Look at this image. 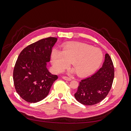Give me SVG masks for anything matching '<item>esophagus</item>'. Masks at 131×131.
I'll return each mask as SVG.
<instances>
[{"label": "esophagus", "instance_id": "esophagus-1", "mask_svg": "<svg viewBox=\"0 0 131 131\" xmlns=\"http://www.w3.org/2000/svg\"><path fill=\"white\" fill-rule=\"evenodd\" d=\"M62 78L64 79V80H67V81H70L72 80V79H71V78H68V77H63Z\"/></svg>", "mask_w": 131, "mask_h": 131}]
</instances>
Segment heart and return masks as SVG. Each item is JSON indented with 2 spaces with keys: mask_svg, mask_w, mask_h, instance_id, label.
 I'll return each instance as SVG.
<instances>
[{
  "mask_svg": "<svg viewBox=\"0 0 131 131\" xmlns=\"http://www.w3.org/2000/svg\"><path fill=\"white\" fill-rule=\"evenodd\" d=\"M51 57L53 68L57 72H62L72 62L77 73L81 76L94 72L103 60V54L100 49L83 43L67 45L62 52L53 49Z\"/></svg>",
  "mask_w": 131,
  "mask_h": 131,
  "instance_id": "obj_1",
  "label": "heart"
}]
</instances>
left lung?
<instances>
[{
	"mask_svg": "<svg viewBox=\"0 0 131 131\" xmlns=\"http://www.w3.org/2000/svg\"><path fill=\"white\" fill-rule=\"evenodd\" d=\"M114 78V65L109 54L106 53L102 68L79 83L75 99L80 103L92 105L106 97L112 88Z\"/></svg>",
	"mask_w": 131,
	"mask_h": 131,
	"instance_id": "8db88e82",
	"label": "left lung"
}]
</instances>
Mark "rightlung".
Listing matches in <instances>:
<instances>
[{
    "instance_id": "obj_1",
    "label": "right lung",
    "mask_w": 131,
    "mask_h": 131,
    "mask_svg": "<svg viewBox=\"0 0 131 131\" xmlns=\"http://www.w3.org/2000/svg\"><path fill=\"white\" fill-rule=\"evenodd\" d=\"M57 38L41 39L23 49L16 62L13 79L16 91L27 102L37 103L49 94L57 75L47 68Z\"/></svg>"
}]
</instances>
